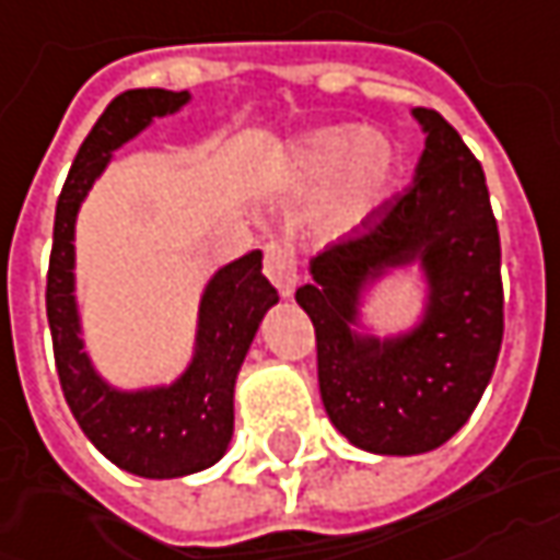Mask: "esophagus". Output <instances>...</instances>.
<instances>
[{
    "mask_svg": "<svg viewBox=\"0 0 560 560\" xmlns=\"http://www.w3.org/2000/svg\"><path fill=\"white\" fill-rule=\"evenodd\" d=\"M264 272L266 279L276 284V291L281 296L294 294L296 281V254L291 245H279V242H269L264 248Z\"/></svg>",
    "mask_w": 560,
    "mask_h": 560,
    "instance_id": "esophagus-1",
    "label": "esophagus"
}]
</instances>
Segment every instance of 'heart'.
I'll use <instances>...</instances> for the list:
<instances>
[{
    "label": "heart",
    "instance_id": "heart-1",
    "mask_svg": "<svg viewBox=\"0 0 560 560\" xmlns=\"http://www.w3.org/2000/svg\"><path fill=\"white\" fill-rule=\"evenodd\" d=\"M395 177V152L380 135L355 128H322L303 137L288 159L294 189H328V220L355 226L386 199Z\"/></svg>",
    "mask_w": 560,
    "mask_h": 560
}]
</instances>
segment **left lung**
<instances>
[{
    "instance_id": "obj_1",
    "label": "left lung",
    "mask_w": 560,
    "mask_h": 560,
    "mask_svg": "<svg viewBox=\"0 0 560 560\" xmlns=\"http://www.w3.org/2000/svg\"><path fill=\"white\" fill-rule=\"evenodd\" d=\"M413 116L425 131L413 184L318 254L315 284L296 291L315 328L330 423L361 451L392 456L425 454L456 435L503 346L500 230L481 162L441 113L417 106ZM417 256L430 279L424 325L383 345L355 338L348 325L360 288Z\"/></svg>"
}]
</instances>
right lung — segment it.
Wrapping results in <instances>:
<instances>
[{
    "instance_id": "1",
    "label": "right lung",
    "mask_w": 560,
    "mask_h": 560,
    "mask_svg": "<svg viewBox=\"0 0 560 560\" xmlns=\"http://www.w3.org/2000/svg\"><path fill=\"white\" fill-rule=\"evenodd\" d=\"M189 101L186 91L135 89L119 94L79 147L55 211L45 310L55 343L60 389L75 423L101 454L140 478H180L214 466L232 439V389L266 310L279 300L266 281L260 250H250L217 272L201 296L199 349L174 386L152 392H113L91 371L79 340L72 300V226L109 155L155 116Z\"/></svg>"
}]
</instances>
